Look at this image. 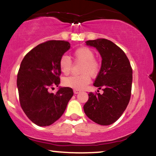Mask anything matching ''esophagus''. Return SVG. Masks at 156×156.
I'll return each instance as SVG.
<instances>
[{
    "instance_id": "obj_1",
    "label": "esophagus",
    "mask_w": 156,
    "mask_h": 156,
    "mask_svg": "<svg viewBox=\"0 0 156 156\" xmlns=\"http://www.w3.org/2000/svg\"><path fill=\"white\" fill-rule=\"evenodd\" d=\"M73 92H74L75 94H78V93L80 92V91L79 90H76V89H74V91H73Z\"/></svg>"
}]
</instances>
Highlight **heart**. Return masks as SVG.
Segmentation results:
<instances>
[{
    "instance_id": "heart-1",
    "label": "heart",
    "mask_w": 156,
    "mask_h": 156,
    "mask_svg": "<svg viewBox=\"0 0 156 156\" xmlns=\"http://www.w3.org/2000/svg\"><path fill=\"white\" fill-rule=\"evenodd\" d=\"M77 62H81L80 76H72L64 78L63 83L67 87L80 90L90 82L89 76H96L100 71V63L94 58V53L92 50L87 47L78 48L73 53ZM59 68L64 74H69L72 67V61L67 55H63L60 58Z\"/></svg>"
}]
</instances>
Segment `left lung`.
Instances as JSON below:
<instances>
[{
	"label": "left lung",
	"mask_w": 156,
	"mask_h": 156,
	"mask_svg": "<svg viewBox=\"0 0 156 156\" xmlns=\"http://www.w3.org/2000/svg\"><path fill=\"white\" fill-rule=\"evenodd\" d=\"M95 48L102 58L101 67L93 85L103 93H89L83 105L86 115L101 125L116 122L125 112L131 94L133 71L124 51L112 41L97 39L86 42Z\"/></svg>",
	"instance_id": "8db88e82"
}]
</instances>
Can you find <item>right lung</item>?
<instances>
[{"instance_id":"add662e5","label":"right lung","mask_w":156,"mask_h":156,"mask_svg":"<svg viewBox=\"0 0 156 156\" xmlns=\"http://www.w3.org/2000/svg\"><path fill=\"white\" fill-rule=\"evenodd\" d=\"M70 48L62 40L39 44L25 55L17 73L20 103L31 122L48 126L62 117L73 95L69 87H59L55 94L48 89L60 83V58Z\"/></svg>"}]
</instances>
